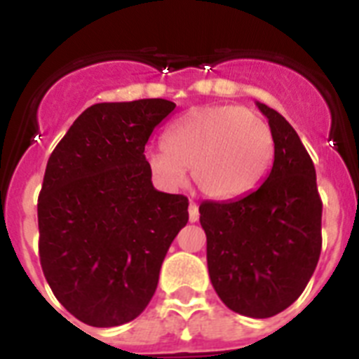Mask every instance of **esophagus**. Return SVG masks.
<instances>
[{
    "instance_id": "34e87169",
    "label": "esophagus",
    "mask_w": 359,
    "mask_h": 359,
    "mask_svg": "<svg viewBox=\"0 0 359 359\" xmlns=\"http://www.w3.org/2000/svg\"><path fill=\"white\" fill-rule=\"evenodd\" d=\"M189 219H190V223H196L199 219V207L196 205L194 201H190V207H189Z\"/></svg>"
}]
</instances>
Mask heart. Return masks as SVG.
Here are the masks:
<instances>
[{
    "label": "heart",
    "instance_id": "obj_1",
    "mask_svg": "<svg viewBox=\"0 0 359 359\" xmlns=\"http://www.w3.org/2000/svg\"><path fill=\"white\" fill-rule=\"evenodd\" d=\"M163 145L145 152L152 176L165 187L177 189L190 169L194 185L219 201L253 192L268 176L275 156L268 123L241 106L189 111L165 131Z\"/></svg>",
    "mask_w": 359,
    "mask_h": 359
}]
</instances>
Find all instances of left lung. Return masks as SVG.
I'll return each instance as SVG.
<instances>
[{
	"label": "left lung",
	"instance_id": "left-lung-1",
	"mask_svg": "<svg viewBox=\"0 0 359 359\" xmlns=\"http://www.w3.org/2000/svg\"><path fill=\"white\" fill-rule=\"evenodd\" d=\"M275 140L273 167L244 198L203 201L208 275L228 309L269 318L290 307L315 273L322 250V199L313 160L280 113L257 102Z\"/></svg>",
	"mask_w": 359,
	"mask_h": 359
}]
</instances>
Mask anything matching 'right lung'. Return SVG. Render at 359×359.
I'll return each mask as SVG.
<instances>
[{"label": "right lung", "instance_id": "obj_1", "mask_svg": "<svg viewBox=\"0 0 359 359\" xmlns=\"http://www.w3.org/2000/svg\"><path fill=\"white\" fill-rule=\"evenodd\" d=\"M174 107L165 98L95 104L46 163L41 266L57 300L88 325L115 327L140 315L189 221V199L154 189L144 154Z\"/></svg>", "mask_w": 359, "mask_h": 359}]
</instances>
